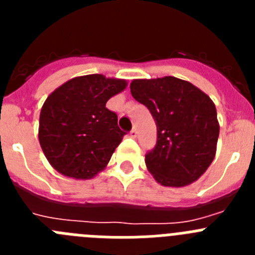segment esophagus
Returning a JSON list of instances; mask_svg holds the SVG:
<instances>
[{
  "label": "esophagus",
  "mask_w": 255,
  "mask_h": 255,
  "mask_svg": "<svg viewBox=\"0 0 255 255\" xmlns=\"http://www.w3.org/2000/svg\"><path fill=\"white\" fill-rule=\"evenodd\" d=\"M136 135H138V132H136V129H135V128H134V129H132L131 131H130V136H131V138L134 139V138H136Z\"/></svg>",
  "instance_id": "1"
}]
</instances>
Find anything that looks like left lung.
I'll list each match as a JSON object with an SVG mask.
<instances>
[{"label": "left lung", "instance_id": "left-lung-1", "mask_svg": "<svg viewBox=\"0 0 255 255\" xmlns=\"http://www.w3.org/2000/svg\"><path fill=\"white\" fill-rule=\"evenodd\" d=\"M130 92L149 110L157 125V144L145 154L155 181L172 188L197 181L217 150L220 124L213 101L175 76L134 79Z\"/></svg>", "mask_w": 255, "mask_h": 255}]
</instances>
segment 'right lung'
<instances>
[{
	"label": "right lung",
	"instance_id": "1",
	"mask_svg": "<svg viewBox=\"0 0 255 255\" xmlns=\"http://www.w3.org/2000/svg\"><path fill=\"white\" fill-rule=\"evenodd\" d=\"M126 87L125 79L91 74L70 79L47 97L40 110L38 139L57 172L89 180L105 170L126 134L106 103Z\"/></svg>",
	"mask_w": 255,
	"mask_h": 255
}]
</instances>
